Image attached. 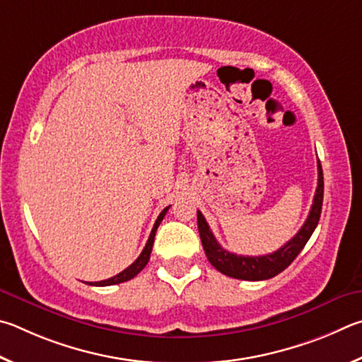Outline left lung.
I'll list each match as a JSON object with an SVG mask.
<instances>
[{
  "instance_id": "obj_1",
  "label": "left lung",
  "mask_w": 362,
  "mask_h": 362,
  "mask_svg": "<svg viewBox=\"0 0 362 362\" xmlns=\"http://www.w3.org/2000/svg\"><path fill=\"white\" fill-rule=\"evenodd\" d=\"M322 192H325V181H322V168L318 160V187H316L315 199L312 210L308 213V218L305 224L300 227V230L289 240V242L276 250L272 255L265 256H237L233 252L226 251L223 246L218 243L214 238L213 232L210 230V226L204 218V214L197 211V224L200 232V240L204 245L205 255L208 261L214 269L219 270L221 274L227 276L238 278V280H248V281H259V280H269L275 275L281 274V272L289 267V264L294 261L297 255L303 250V246L312 237L316 226L321 216L322 208Z\"/></svg>"
}]
</instances>
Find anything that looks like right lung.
<instances>
[{"instance_id": "obj_1", "label": "right lung", "mask_w": 362, "mask_h": 362, "mask_svg": "<svg viewBox=\"0 0 362 362\" xmlns=\"http://www.w3.org/2000/svg\"><path fill=\"white\" fill-rule=\"evenodd\" d=\"M168 208H170V206L163 208L162 213L158 214V218L156 219V224H154V227H152V230H151V235H149V238H148V243H146L144 250L141 251V255L138 256V259H136L135 262H133L132 265H129V267L120 272V274H117L116 276H111V278H107V280H103V281L88 283V284H92V286H111V284H119V283L129 281V280H132L133 276H136V275L139 274V272H141V270L146 267V264H148V261H149V256H151V251H152V245H154V237H156L157 227L160 226L163 216H165V214H167V211H168Z\"/></svg>"}]
</instances>
